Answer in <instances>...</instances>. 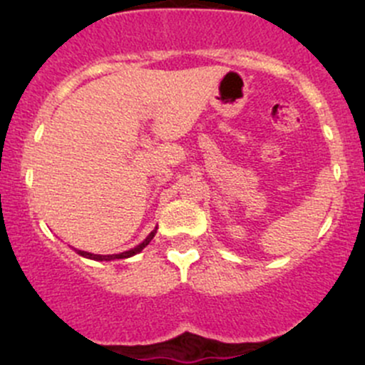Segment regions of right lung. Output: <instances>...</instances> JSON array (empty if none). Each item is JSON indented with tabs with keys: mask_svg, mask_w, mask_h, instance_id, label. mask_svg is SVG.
<instances>
[{
	"mask_svg": "<svg viewBox=\"0 0 365 365\" xmlns=\"http://www.w3.org/2000/svg\"><path fill=\"white\" fill-rule=\"evenodd\" d=\"M155 233H157V227L155 230L152 231V233L148 235V237H146V240L143 242V244H139L138 247H134V249H130V251H125V252H121V254H109V256H102V254H91V252H84V251H79L77 254H81V256H84V257H90V259H97V261H111V259H123V257H130V256H134V254H138V252H141L143 249L146 247V245L150 244V242H152V238L155 237Z\"/></svg>",
	"mask_w": 365,
	"mask_h": 365,
	"instance_id": "right-lung-1",
	"label": "right lung"
}]
</instances>
